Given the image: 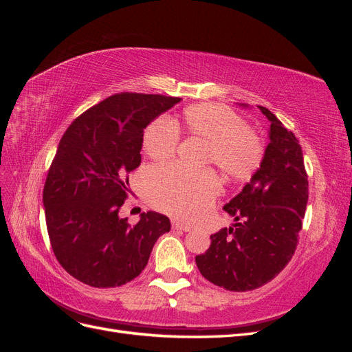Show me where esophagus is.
Segmentation results:
<instances>
[{"mask_svg":"<svg viewBox=\"0 0 352 352\" xmlns=\"http://www.w3.org/2000/svg\"><path fill=\"white\" fill-rule=\"evenodd\" d=\"M172 229L173 230H184V232H189L190 230L189 226L182 225V223H179V221H172Z\"/></svg>","mask_w":352,"mask_h":352,"instance_id":"1","label":"esophagus"}]
</instances>
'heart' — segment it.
I'll return each mask as SVG.
<instances>
[{
  "mask_svg": "<svg viewBox=\"0 0 352 352\" xmlns=\"http://www.w3.org/2000/svg\"><path fill=\"white\" fill-rule=\"evenodd\" d=\"M180 129L204 142L202 164H216L232 180H247L260 168L264 144L247 122L220 104H197L185 109L182 120L158 117L144 132L142 146L154 162L176 154ZM145 194L151 204L167 214L195 221L206 214L220 194V182L210 170L186 172L176 166L158 167L145 177Z\"/></svg>",
  "mask_w": 352,
  "mask_h": 352,
  "instance_id": "1",
  "label": "heart"
}]
</instances>
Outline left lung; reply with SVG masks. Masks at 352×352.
Wrapping results in <instances>:
<instances>
[{
  "instance_id": "1",
  "label": "left lung",
  "mask_w": 352,
  "mask_h": 352,
  "mask_svg": "<svg viewBox=\"0 0 352 352\" xmlns=\"http://www.w3.org/2000/svg\"><path fill=\"white\" fill-rule=\"evenodd\" d=\"M270 142L263 163L242 192L223 207L236 223L211 235L195 261L201 274L233 292L252 291L274 279L291 261L308 201V176L300 141L270 110Z\"/></svg>"
}]
</instances>
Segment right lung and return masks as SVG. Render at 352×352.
<instances>
[{
    "label": "right lung",
    "mask_w": 352,
    "mask_h": 352,
    "mask_svg": "<svg viewBox=\"0 0 352 352\" xmlns=\"http://www.w3.org/2000/svg\"><path fill=\"white\" fill-rule=\"evenodd\" d=\"M182 98L158 94L111 95L72 122L60 140L44 186L45 220L57 261L74 279L116 287L145 269L168 217L142 212L120 219L129 173L141 164L144 129Z\"/></svg>",
    "instance_id": "1"
}]
</instances>
